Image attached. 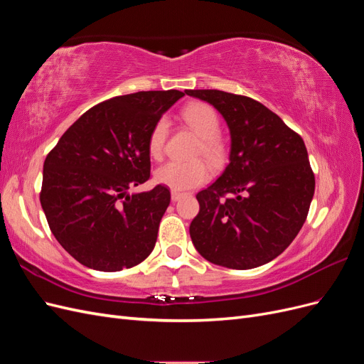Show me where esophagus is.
I'll return each mask as SVG.
<instances>
[{
    "label": "esophagus",
    "instance_id": "esophagus-1",
    "mask_svg": "<svg viewBox=\"0 0 364 364\" xmlns=\"http://www.w3.org/2000/svg\"><path fill=\"white\" fill-rule=\"evenodd\" d=\"M182 197V193H179V191H171V200L173 202H178L179 199Z\"/></svg>",
    "mask_w": 364,
    "mask_h": 364
}]
</instances>
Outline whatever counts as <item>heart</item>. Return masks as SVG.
Listing matches in <instances>:
<instances>
[{
	"label": "heart",
	"instance_id": "heart-1",
	"mask_svg": "<svg viewBox=\"0 0 364 364\" xmlns=\"http://www.w3.org/2000/svg\"><path fill=\"white\" fill-rule=\"evenodd\" d=\"M182 118L186 124L197 132V135L202 136L200 144L196 150V156H205L209 162L217 165L225 158V144L218 136L220 132V119L214 107L206 103H190L183 107ZM168 136V121L167 118H159L153 124L147 149L151 158L161 159L165 150V142ZM211 171L203 161L193 162H178L171 161L164 164L155 171V179L158 183L168 186L173 191L191 190L205 183Z\"/></svg>",
	"mask_w": 364,
	"mask_h": 364
}]
</instances>
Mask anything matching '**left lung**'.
<instances>
[{
	"label": "left lung",
	"mask_w": 364,
	"mask_h": 364,
	"mask_svg": "<svg viewBox=\"0 0 364 364\" xmlns=\"http://www.w3.org/2000/svg\"><path fill=\"white\" fill-rule=\"evenodd\" d=\"M185 92L213 105L230 132L228 167L196 196L200 211L190 225L194 247L217 266H262L290 246L313 200L316 181L304 139L250 97Z\"/></svg>",
	"instance_id": "obj_1"
}]
</instances>
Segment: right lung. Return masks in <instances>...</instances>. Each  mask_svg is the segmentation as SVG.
Masks as SVG:
<instances>
[{
    "label": "right lung",
    "instance_id": "right-lung-1",
    "mask_svg": "<svg viewBox=\"0 0 364 364\" xmlns=\"http://www.w3.org/2000/svg\"><path fill=\"white\" fill-rule=\"evenodd\" d=\"M183 95L141 91L98 103L47 155L41 205L53 235L83 266L130 269L155 247L170 190L127 191L150 179L149 134Z\"/></svg>",
    "mask_w": 364,
    "mask_h": 364
}]
</instances>
